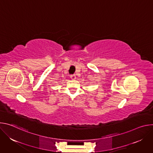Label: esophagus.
<instances>
[{
    "label": "esophagus",
    "mask_w": 153,
    "mask_h": 153,
    "mask_svg": "<svg viewBox=\"0 0 153 153\" xmlns=\"http://www.w3.org/2000/svg\"><path fill=\"white\" fill-rule=\"evenodd\" d=\"M70 77H71V79L72 80H74V79H76V76L75 74H71V75H70Z\"/></svg>",
    "instance_id": "esophagus-1"
}]
</instances>
